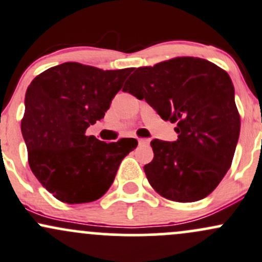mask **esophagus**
<instances>
[{
  "mask_svg": "<svg viewBox=\"0 0 262 262\" xmlns=\"http://www.w3.org/2000/svg\"><path fill=\"white\" fill-rule=\"evenodd\" d=\"M138 143H139L140 145L149 144V139H146V138H139V139H138Z\"/></svg>",
  "mask_w": 262,
  "mask_h": 262,
  "instance_id": "34e87169",
  "label": "esophagus"
}]
</instances>
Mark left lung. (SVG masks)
Listing matches in <instances>:
<instances>
[{
    "label": "left lung",
    "mask_w": 262,
    "mask_h": 262,
    "mask_svg": "<svg viewBox=\"0 0 262 262\" xmlns=\"http://www.w3.org/2000/svg\"><path fill=\"white\" fill-rule=\"evenodd\" d=\"M123 91L177 123L175 142H150L154 158L144 171L154 190L179 203L208 196L229 170L240 134L229 74L206 59L177 57L134 70Z\"/></svg>",
    "instance_id": "obj_1"
}]
</instances>
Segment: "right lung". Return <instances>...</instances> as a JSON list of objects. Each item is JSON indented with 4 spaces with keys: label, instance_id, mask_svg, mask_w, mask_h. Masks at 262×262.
I'll return each instance as SVG.
<instances>
[{
    "label": "right lung",
    "instance_id": "obj_1",
    "mask_svg": "<svg viewBox=\"0 0 262 262\" xmlns=\"http://www.w3.org/2000/svg\"><path fill=\"white\" fill-rule=\"evenodd\" d=\"M132 71L67 62L42 72L28 85L21 123L28 163L56 199L67 204L99 199L123 158L137 148L133 138L105 143L85 136L89 125L104 118Z\"/></svg>",
    "mask_w": 262,
    "mask_h": 262
}]
</instances>
